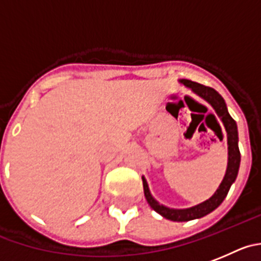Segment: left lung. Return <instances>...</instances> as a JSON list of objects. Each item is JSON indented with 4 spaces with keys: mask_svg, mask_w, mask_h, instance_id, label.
Wrapping results in <instances>:
<instances>
[{
    "mask_svg": "<svg viewBox=\"0 0 261 261\" xmlns=\"http://www.w3.org/2000/svg\"><path fill=\"white\" fill-rule=\"evenodd\" d=\"M180 84H182L186 87L191 89L197 96L203 99L204 101H207L219 118L221 119L224 127L226 131V140H228V165H226V171L224 175V179L221 180L220 186L216 189L215 193L206 199L202 203L196 204L193 207L189 208H170L165 204L160 203L154 197L152 196L148 187V182L144 176L143 179V188H144V196L147 198L148 203L150 207L160 214L161 216L169 219L171 221H189L194 220V219H199L206 216L207 214L213 213L215 208H218L226 197L228 192H229L230 186L234 182L236 177L238 175V170H240V162H241V153L240 148H238V130H237V123L234 119L230 117L226 104L224 101L223 96L219 94L216 90L211 89V87L203 86L201 84L191 81V80H179Z\"/></svg>",
    "mask_w": 261,
    "mask_h": 261,
    "instance_id": "8db88e82",
    "label": "left lung"
}]
</instances>
